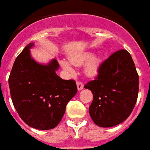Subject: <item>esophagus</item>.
<instances>
[{
	"label": "esophagus",
	"instance_id": "34e87169",
	"mask_svg": "<svg viewBox=\"0 0 150 150\" xmlns=\"http://www.w3.org/2000/svg\"><path fill=\"white\" fill-rule=\"evenodd\" d=\"M76 85H77V88L79 91H80V90L83 89V87H84V86H83V83L80 81L76 82Z\"/></svg>",
	"mask_w": 150,
	"mask_h": 150
}]
</instances>
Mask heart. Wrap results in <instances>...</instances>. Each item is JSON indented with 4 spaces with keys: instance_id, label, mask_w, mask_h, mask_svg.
<instances>
[{
    "instance_id": "b5f03b06",
    "label": "heart",
    "mask_w": 150,
    "mask_h": 150,
    "mask_svg": "<svg viewBox=\"0 0 150 150\" xmlns=\"http://www.w3.org/2000/svg\"><path fill=\"white\" fill-rule=\"evenodd\" d=\"M93 54L91 53H84L81 55H76V56H72L70 58V62L74 65H82L84 63L88 62L86 67H85V72L88 76H94L98 73L99 66H100V60L97 58L93 57ZM61 65L65 71H68L70 73L74 72V70L70 65V64L67 63L65 61H61Z\"/></svg>"
}]
</instances>
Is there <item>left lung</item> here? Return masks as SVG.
<instances>
[{"instance_id":"left-lung-1","label":"left lung","mask_w":150,"mask_h":150,"mask_svg":"<svg viewBox=\"0 0 150 150\" xmlns=\"http://www.w3.org/2000/svg\"><path fill=\"white\" fill-rule=\"evenodd\" d=\"M84 88L93 94L88 111L95 124L109 128L124 122L133 110L139 90L138 74L129 52L120 50L111 54Z\"/></svg>"}]
</instances>
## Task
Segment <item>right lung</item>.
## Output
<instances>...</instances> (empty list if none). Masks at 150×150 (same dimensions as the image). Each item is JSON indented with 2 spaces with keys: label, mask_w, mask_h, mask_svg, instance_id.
Instances as JSON below:
<instances>
[{
  "label": "right lung",
  "mask_w": 150,
  "mask_h": 150,
  "mask_svg": "<svg viewBox=\"0 0 150 150\" xmlns=\"http://www.w3.org/2000/svg\"><path fill=\"white\" fill-rule=\"evenodd\" d=\"M33 45L26 46L13 64L9 76L10 95L18 114L28 125L52 129L61 122L77 87L74 79L65 80L57 75L56 59L46 65L35 62L30 54Z\"/></svg>",
  "instance_id": "1"
}]
</instances>
